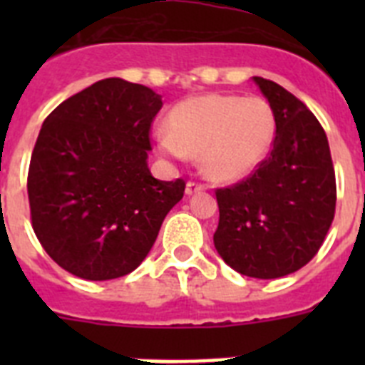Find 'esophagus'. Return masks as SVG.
Instances as JSON below:
<instances>
[{"mask_svg": "<svg viewBox=\"0 0 365 365\" xmlns=\"http://www.w3.org/2000/svg\"><path fill=\"white\" fill-rule=\"evenodd\" d=\"M202 190H205V185L197 182V180H188V185H186V193H188V195H193V193L202 192Z\"/></svg>", "mask_w": 365, "mask_h": 365, "instance_id": "obj_1", "label": "esophagus"}]
</instances>
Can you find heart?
<instances>
[{"label": "heart", "mask_w": 365, "mask_h": 365, "mask_svg": "<svg viewBox=\"0 0 365 365\" xmlns=\"http://www.w3.org/2000/svg\"><path fill=\"white\" fill-rule=\"evenodd\" d=\"M276 117L261 96L202 95L182 100L170 111L157 150L170 159L201 155L206 177L230 182L248 175L269 155Z\"/></svg>", "instance_id": "b5f03b06"}]
</instances>
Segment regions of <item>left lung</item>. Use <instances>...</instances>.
<instances>
[{
  "instance_id": "left-lung-1",
  "label": "left lung",
  "mask_w": 365,
  "mask_h": 365,
  "mask_svg": "<svg viewBox=\"0 0 365 365\" xmlns=\"http://www.w3.org/2000/svg\"><path fill=\"white\" fill-rule=\"evenodd\" d=\"M276 117L272 151L252 175L215 190L214 245L243 276L282 278L320 250L336 208V180L327 137L316 117L272 80L254 76Z\"/></svg>"
}]
</instances>
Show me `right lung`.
<instances>
[{"label": "right lung", "instance_id": "right-lung-1", "mask_svg": "<svg viewBox=\"0 0 365 365\" xmlns=\"http://www.w3.org/2000/svg\"><path fill=\"white\" fill-rule=\"evenodd\" d=\"M160 95L106 78L63 100L32 150L27 192L38 241L67 272L106 282L133 272L185 195L148 168Z\"/></svg>", "mask_w": 365, "mask_h": 365}]
</instances>
